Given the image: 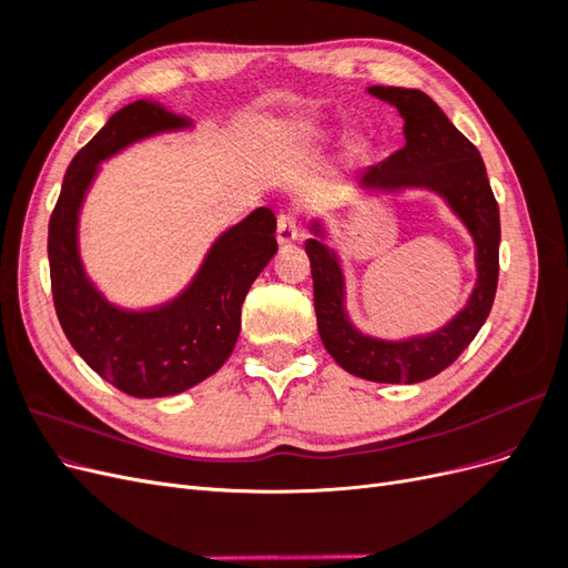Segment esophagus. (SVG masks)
<instances>
[{
	"label": "esophagus",
	"mask_w": 568,
	"mask_h": 568,
	"mask_svg": "<svg viewBox=\"0 0 568 568\" xmlns=\"http://www.w3.org/2000/svg\"><path fill=\"white\" fill-rule=\"evenodd\" d=\"M298 239V225H296V215L291 213H282L277 217V242L284 246V244H291L296 242Z\"/></svg>",
	"instance_id": "1"
}]
</instances>
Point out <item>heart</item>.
<instances>
[{
    "label": "heart",
    "mask_w": 568,
    "mask_h": 568,
    "mask_svg": "<svg viewBox=\"0 0 568 568\" xmlns=\"http://www.w3.org/2000/svg\"><path fill=\"white\" fill-rule=\"evenodd\" d=\"M296 140L303 146H317V144L326 142V132L320 125H315V123H307V125H301L296 130Z\"/></svg>",
    "instance_id": "obj_1"
}]
</instances>
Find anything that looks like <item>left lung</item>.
Here are the masks:
<instances>
[{"mask_svg":"<svg viewBox=\"0 0 568 568\" xmlns=\"http://www.w3.org/2000/svg\"><path fill=\"white\" fill-rule=\"evenodd\" d=\"M367 92L398 109L405 120V146L379 165L367 168L359 184L384 192L417 186L445 199L474 239L478 280L467 305L440 329L405 341L365 336L348 320L346 282L338 257L322 244L324 230L320 222H313L315 239H307L305 253L313 270L317 329L329 355L359 379L417 384L450 367L490 315L500 272V211L478 149L432 97L382 84Z\"/></svg>","mask_w":568,"mask_h":568,"instance_id":"left-lung-1","label":"left lung"}]
</instances>
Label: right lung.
<instances>
[{
    "label": "right lung",
    "instance_id": "right-lung-1",
    "mask_svg": "<svg viewBox=\"0 0 568 568\" xmlns=\"http://www.w3.org/2000/svg\"><path fill=\"white\" fill-rule=\"evenodd\" d=\"M189 125L192 120L144 99L120 109L75 153L49 217V274L61 329L84 363L134 398L182 393L225 365L242 329L248 288L277 253V217L270 209H255L215 239L178 298L151 311L115 307L84 274L78 215L99 163L132 142Z\"/></svg>",
    "mask_w": 568,
    "mask_h": 568
}]
</instances>
